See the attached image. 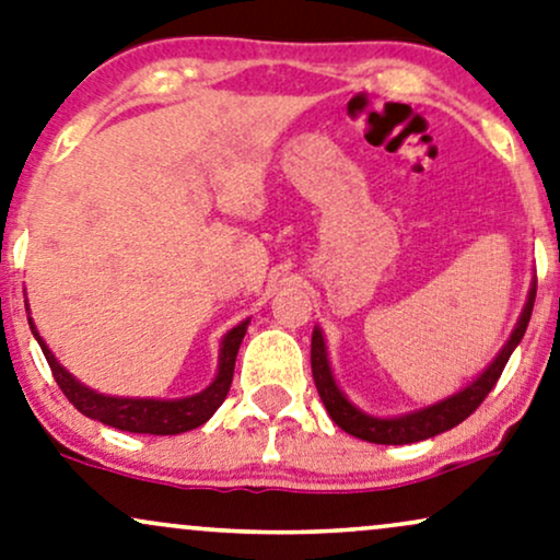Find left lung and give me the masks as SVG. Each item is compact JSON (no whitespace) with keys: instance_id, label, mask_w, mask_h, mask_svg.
<instances>
[{"instance_id":"8db88e82","label":"left lung","mask_w":560,"mask_h":560,"mask_svg":"<svg viewBox=\"0 0 560 560\" xmlns=\"http://www.w3.org/2000/svg\"><path fill=\"white\" fill-rule=\"evenodd\" d=\"M535 290L537 282L533 278L527 290L525 308L514 324V329L506 339V345L499 350L497 358H493L486 370L474 381L468 383L466 388H460L457 394L442 398V401H434L424 409L398 413V417H375V413L362 411L360 406H354L350 398L345 396V390L337 386V377H334L329 352H326V339L318 326H314V337H311V370H314V383L318 396L329 411L331 422L342 427L347 434L358 440L375 442V445H409V442H422L430 440L434 434L453 430L474 413L489 390L497 386L499 375L506 365V360L512 358V352L517 350V345L525 337L529 316H533V303H535Z\"/></svg>"}]
</instances>
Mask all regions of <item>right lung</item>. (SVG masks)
Instances as JSON below:
<instances>
[{"label": "right lung", "instance_id": "right-lung-1", "mask_svg": "<svg viewBox=\"0 0 560 560\" xmlns=\"http://www.w3.org/2000/svg\"><path fill=\"white\" fill-rule=\"evenodd\" d=\"M25 311L31 314L27 298ZM27 322H31L33 337L38 339L40 350L46 354L48 365L54 370V377L58 386H61L63 396H67L84 417L97 419V422L115 427V430L136 434H183L195 430V427L206 424L215 413L218 406L223 404V398L229 396L238 347H242L246 326H249V318H244L242 324H236L234 329L223 334L221 350H218V373L200 394L185 398H128L97 394L94 388L84 386L82 381H77V377L56 360V354L48 350L46 339L38 334V326H35L33 316H27Z\"/></svg>", "mask_w": 560, "mask_h": 560}]
</instances>
